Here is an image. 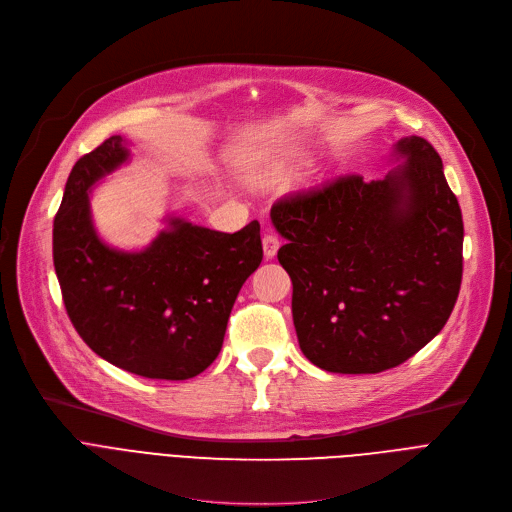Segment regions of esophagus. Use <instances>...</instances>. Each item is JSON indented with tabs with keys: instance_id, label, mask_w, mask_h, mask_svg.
<instances>
[{
	"instance_id": "34e87169",
	"label": "esophagus",
	"mask_w": 512,
	"mask_h": 512,
	"mask_svg": "<svg viewBox=\"0 0 512 512\" xmlns=\"http://www.w3.org/2000/svg\"><path fill=\"white\" fill-rule=\"evenodd\" d=\"M278 249H280V238L274 232L267 230V234L263 236V255H265V259L276 257Z\"/></svg>"
}]
</instances>
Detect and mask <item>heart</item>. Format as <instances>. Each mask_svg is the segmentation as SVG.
<instances>
[{"label":"heart","mask_w":512,"mask_h":512,"mask_svg":"<svg viewBox=\"0 0 512 512\" xmlns=\"http://www.w3.org/2000/svg\"><path fill=\"white\" fill-rule=\"evenodd\" d=\"M309 164L307 157H294V159H286V161H280L278 166H274L270 172H267L263 178L267 180H282V178H288L292 174H297L303 166Z\"/></svg>","instance_id":"obj_1"}]
</instances>
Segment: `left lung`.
Instances as JSON below:
<instances>
[{"mask_svg": "<svg viewBox=\"0 0 512 512\" xmlns=\"http://www.w3.org/2000/svg\"><path fill=\"white\" fill-rule=\"evenodd\" d=\"M382 180L344 176L272 207L286 238L303 355L332 373H380L440 334L463 278V215L438 151L394 145Z\"/></svg>", "mask_w": 512, "mask_h": 512, "instance_id": "8db88e82", "label": "left lung"}]
</instances>
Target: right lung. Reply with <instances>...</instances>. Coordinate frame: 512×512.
I'll list each match as a JSON object with an SVG mask.
<instances>
[{"label": "right lung", "mask_w": 512, "mask_h": 512, "mask_svg": "<svg viewBox=\"0 0 512 512\" xmlns=\"http://www.w3.org/2000/svg\"><path fill=\"white\" fill-rule=\"evenodd\" d=\"M120 134L80 157L53 220V265L72 326L93 353L151 380H188L222 351L228 317L263 249L259 222L234 234L168 215L149 247L103 242L91 191L130 159Z\"/></svg>", "instance_id": "right-lung-1"}]
</instances>
